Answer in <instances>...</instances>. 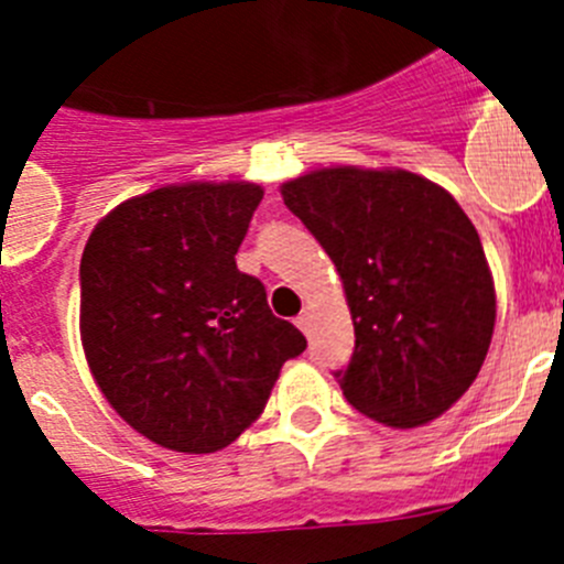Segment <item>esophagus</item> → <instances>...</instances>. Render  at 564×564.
<instances>
[{
	"mask_svg": "<svg viewBox=\"0 0 564 564\" xmlns=\"http://www.w3.org/2000/svg\"><path fill=\"white\" fill-rule=\"evenodd\" d=\"M296 327H299V330H302V333H307V330H311V313H299V316H296Z\"/></svg>",
	"mask_w": 564,
	"mask_h": 564,
	"instance_id": "34e87169",
	"label": "esophagus"
}]
</instances>
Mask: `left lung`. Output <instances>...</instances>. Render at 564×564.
<instances>
[{"label":"left lung","mask_w":564,"mask_h":564,"mask_svg":"<svg viewBox=\"0 0 564 564\" xmlns=\"http://www.w3.org/2000/svg\"><path fill=\"white\" fill-rule=\"evenodd\" d=\"M282 200L341 276L356 350L344 398L395 430L435 421L471 387L497 318L495 279L446 188L403 169H316Z\"/></svg>","instance_id":"8db88e82"}]
</instances>
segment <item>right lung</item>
<instances>
[{
    "mask_svg": "<svg viewBox=\"0 0 564 564\" xmlns=\"http://www.w3.org/2000/svg\"><path fill=\"white\" fill-rule=\"evenodd\" d=\"M257 183H181L104 217L82 257V344L98 390L152 443L226 449L262 415L305 336L237 268Z\"/></svg>",
    "mask_w": 564,
    "mask_h": 564,
    "instance_id": "right-lung-1",
    "label": "right lung"
}]
</instances>
